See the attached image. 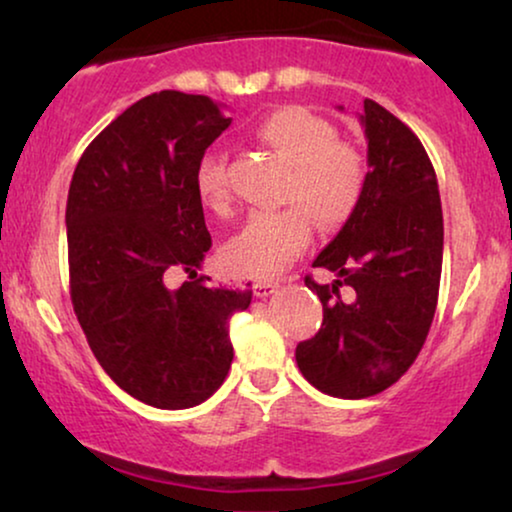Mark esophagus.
<instances>
[{"label":"esophagus","mask_w":512,"mask_h":512,"mask_svg":"<svg viewBox=\"0 0 512 512\" xmlns=\"http://www.w3.org/2000/svg\"><path fill=\"white\" fill-rule=\"evenodd\" d=\"M276 290H278V283H274V281L255 283V295L257 297H269V295H274Z\"/></svg>","instance_id":"34e87169"}]
</instances>
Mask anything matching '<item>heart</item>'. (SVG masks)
Listing matches in <instances>:
<instances>
[{"mask_svg": "<svg viewBox=\"0 0 512 512\" xmlns=\"http://www.w3.org/2000/svg\"><path fill=\"white\" fill-rule=\"evenodd\" d=\"M255 135L285 166L283 201L297 206L276 213H252L224 243L222 260L238 276L276 278L295 262L311 238L309 212L318 227L337 229L351 220L367 185V163L337 128L304 107H281L255 126ZM203 206L224 213L229 187L220 156H208L196 173ZM305 210L302 211L301 208Z\"/></svg>", "mask_w": 512, "mask_h": 512, "instance_id": "obj_1", "label": "heart"}]
</instances>
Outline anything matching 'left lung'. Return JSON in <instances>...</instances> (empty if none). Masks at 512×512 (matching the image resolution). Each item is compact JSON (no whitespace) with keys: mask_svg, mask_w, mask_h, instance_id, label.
<instances>
[{"mask_svg":"<svg viewBox=\"0 0 512 512\" xmlns=\"http://www.w3.org/2000/svg\"><path fill=\"white\" fill-rule=\"evenodd\" d=\"M360 124L365 194L313 260L339 278L318 285L306 276L323 302V325L295 351L309 384L349 400L386 391L417 360L438 304L445 236L438 177L417 135L374 100L363 102Z\"/></svg>","mask_w":512,"mask_h":512,"instance_id":"1","label":"left lung"}]
</instances>
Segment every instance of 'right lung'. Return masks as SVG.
Listing matches in <instances>:
<instances>
[{
    "label": "right lung",
    "mask_w": 512,
    "mask_h": 512,
    "mask_svg": "<svg viewBox=\"0 0 512 512\" xmlns=\"http://www.w3.org/2000/svg\"><path fill=\"white\" fill-rule=\"evenodd\" d=\"M231 119L208 95L161 91L119 114L74 168L67 257L77 320L114 384L159 410L208 400L227 377L229 320L250 290L189 278L210 250L196 173ZM210 281V278H208Z\"/></svg>",
    "instance_id": "add662e5"
}]
</instances>
